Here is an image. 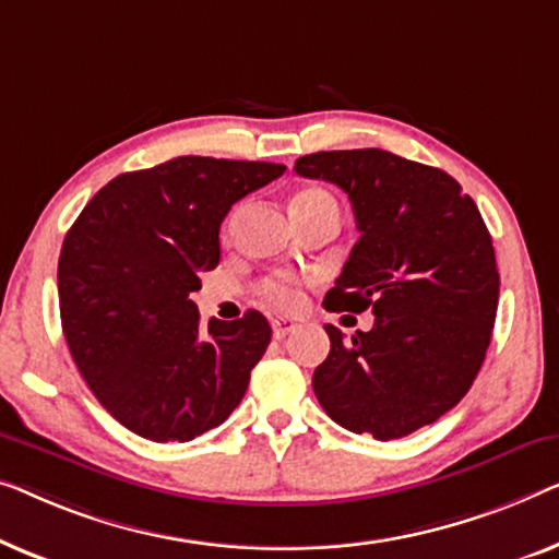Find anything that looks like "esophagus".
I'll list each match as a JSON object with an SVG mask.
<instances>
[{"instance_id":"1","label":"esophagus","mask_w":559,"mask_h":559,"mask_svg":"<svg viewBox=\"0 0 559 559\" xmlns=\"http://www.w3.org/2000/svg\"><path fill=\"white\" fill-rule=\"evenodd\" d=\"M271 324H273V336H276V340H283V336H288L290 332H296V329L301 326L296 319H283V317H276Z\"/></svg>"}]
</instances>
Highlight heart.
I'll use <instances>...</instances> for the list:
<instances>
[{
  "label": "heart",
  "mask_w": 559,
  "mask_h": 559,
  "mask_svg": "<svg viewBox=\"0 0 559 559\" xmlns=\"http://www.w3.org/2000/svg\"><path fill=\"white\" fill-rule=\"evenodd\" d=\"M311 202H332V198H329L324 190L309 187V190H301L296 194L294 207H298V204H311ZM261 290H263L265 301H269L271 306H276V309H283V311H294L304 304V288H301V281H298V278H290V276L269 278L263 283Z\"/></svg>",
  "instance_id": "1"
}]
</instances>
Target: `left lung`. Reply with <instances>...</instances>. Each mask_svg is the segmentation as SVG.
<instances>
[{"label": "left lung", "instance_id": "8db88e82", "mask_svg": "<svg viewBox=\"0 0 559 559\" xmlns=\"http://www.w3.org/2000/svg\"><path fill=\"white\" fill-rule=\"evenodd\" d=\"M294 169L355 210L359 240L324 306L374 313L352 340L324 326L313 392L352 433L411 436L461 403L489 349L499 271L481 212L443 169L382 148L306 154Z\"/></svg>", "mask_w": 559, "mask_h": 559}]
</instances>
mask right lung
Here are the masks:
<instances>
[{
    "mask_svg": "<svg viewBox=\"0 0 559 559\" xmlns=\"http://www.w3.org/2000/svg\"><path fill=\"white\" fill-rule=\"evenodd\" d=\"M286 167L177 156L96 192L62 240L60 321L98 403L141 438L187 443L240 405L271 342L263 313L200 324L219 225Z\"/></svg>",
    "mask_w": 559,
    "mask_h": 559,
    "instance_id": "add662e5",
    "label": "right lung"
}]
</instances>
